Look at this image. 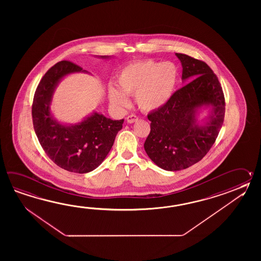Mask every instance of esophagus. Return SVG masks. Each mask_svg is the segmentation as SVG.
I'll return each instance as SVG.
<instances>
[{"label": "esophagus", "instance_id": "esophagus-1", "mask_svg": "<svg viewBox=\"0 0 261 261\" xmlns=\"http://www.w3.org/2000/svg\"><path fill=\"white\" fill-rule=\"evenodd\" d=\"M139 118L136 115H133V114H132V115H129V116H128L127 117V122L128 123H134L136 122L137 120H138Z\"/></svg>", "mask_w": 261, "mask_h": 261}]
</instances>
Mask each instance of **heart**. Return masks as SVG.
<instances>
[{"label":"heart","mask_w":261,"mask_h":261,"mask_svg":"<svg viewBox=\"0 0 261 261\" xmlns=\"http://www.w3.org/2000/svg\"><path fill=\"white\" fill-rule=\"evenodd\" d=\"M178 83V70L172 62L144 60L129 63L117 73L111 87L109 100L113 106H128L126 95H134L136 105L143 111H155L171 100Z\"/></svg>","instance_id":"b5f03b06"}]
</instances>
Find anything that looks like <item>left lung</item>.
Returning <instances> with one entry per match:
<instances>
[{"label":"left lung","mask_w":261,"mask_h":261,"mask_svg":"<svg viewBox=\"0 0 261 261\" xmlns=\"http://www.w3.org/2000/svg\"><path fill=\"white\" fill-rule=\"evenodd\" d=\"M182 63V79L191 80L176 90L165 106L148 114L150 133L144 150L151 161L166 171L192 166L211 149L225 117V97L217 74L204 61L176 53ZM194 80L192 81V79ZM212 106L204 125L195 124V111Z\"/></svg>","instance_id":"1"}]
</instances>
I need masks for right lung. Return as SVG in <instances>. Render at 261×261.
Segmentation results:
<instances>
[{
  "label": "right lung",
  "instance_id": "add662e5",
  "mask_svg": "<svg viewBox=\"0 0 261 261\" xmlns=\"http://www.w3.org/2000/svg\"><path fill=\"white\" fill-rule=\"evenodd\" d=\"M83 69L61 61L44 73L34 93L32 116L34 132L45 154L68 172H91L111 150L124 119L112 120L94 113L74 126H63L51 117L49 105L58 82L71 72Z\"/></svg>",
  "mask_w": 261,
  "mask_h": 261
}]
</instances>
